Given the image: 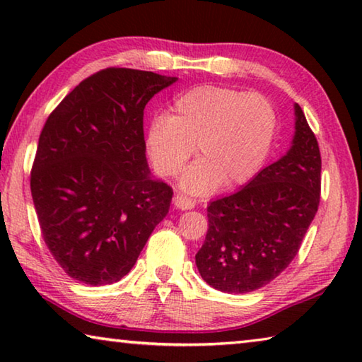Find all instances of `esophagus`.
Segmentation results:
<instances>
[{
	"label": "esophagus",
	"instance_id": "esophagus-1",
	"mask_svg": "<svg viewBox=\"0 0 362 362\" xmlns=\"http://www.w3.org/2000/svg\"><path fill=\"white\" fill-rule=\"evenodd\" d=\"M174 206L179 207V209H182V211H188L194 207V201L192 198H188V196H185V194H175Z\"/></svg>",
	"mask_w": 362,
	"mask_h": 362
}]
</instances>
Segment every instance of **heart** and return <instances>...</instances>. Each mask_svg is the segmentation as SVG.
Segmentation results:
<instances>
[{
  "label": "heart",
  "mask_w": 362,
  "mask_h": 362,
  "mask_svg": "<svg viewBox=\"0 0 362 362\" xmlns=\"http://www.w3.org/2000/svg\"><path fill=\"white\" fill-rule=\"evenodd\" d=\"M279 116L272 100L225 86H196L175 97L170 115H156L145 150L156 173L175 177L196 151L201 156L180 179L194 194L254 180L276 142Z\"/></svg>",
  "instance_id": "obj_1"
}]
</instances>
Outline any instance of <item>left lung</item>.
I'll use <instances>...</instances> for the list:
<instances>
[{
    "mask_svg": "<svg viewBox=\"0 0 362 362\" xmlns=\"http://www.w3.org/2000/svg\"><path fill=\"white\" fill-rule=\"evenodd\" d=\"M293 108L296 136L289 151L240 192L207 206L209 230L194 259L214 289L246 293L272 283L297 255L316 216L320 145L298 103Z\"/></svg>",
    "mask_w": 362,
    "mask_h": 362,
    "instance_id": "8db88e82",
    "label": "left lung"
}]
</instances>
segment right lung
I'll return each instance as SVG.
<instances>
[{
  "label": "right lung",
  "mask_w": 362,
  "mask_h": 362,
  "mask_svg": "<svg viewBox=\"0 0 362 362\" xmlns=\"http://www.w3.org/2000/svg\"><path fill=\"white\" fill-rule=\"evenodd\" d=\"M175 81L112 66L83 79L46 119L30 188L49 252L79 283L126 276L169 212L173 188L146 164L144 110Z\"/></svg>",
  "instance_id": "1"
}]
</instances>
